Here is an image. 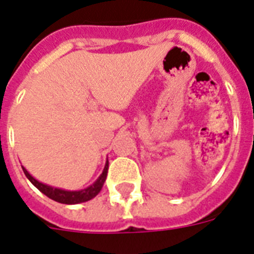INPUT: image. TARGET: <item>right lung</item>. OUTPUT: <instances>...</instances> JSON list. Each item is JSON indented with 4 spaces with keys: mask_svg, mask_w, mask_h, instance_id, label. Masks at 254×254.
<instances>
[{
    "mask_svg": "<svg viewBox=\"0 0 254 254\" xmlns=\"http://www.w3.org/2000/svg\"><path fill=\"white\" fill-rule=\"evenodd\" d=\"M23 171L25 174V176L29 179V182L34 185L35 188L41 190L42 193L46 194L48 198L51 199L56 200L59 203H64V204H78V203H83V202H87V200H90L92 198H94L97 194L100 193L101 189L103 187V183H105L106 178H107V171H109V161L106 162L105 169H103L102 174L100 175V178L96 180L92 185H89L88 188L81 189V190H66V189H61V188H55V187H51V185L43 184V183L38 182V180L33 178L29 173H28V170L25 169L24 166Z\"/></svg>",
    "mask_w": 254,
    "mask_h": 254,
    "instance_id": "1",
    "label": "right lung"
}]
</instances>
